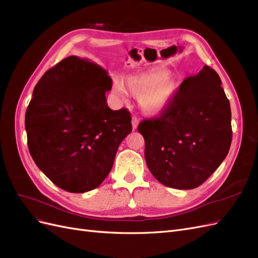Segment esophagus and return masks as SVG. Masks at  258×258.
<instances>
[{
  "instance_id": "1",
  "label": "esophagus",
  "mask_w": 258,
  "mask_h": 258,
  "mask_svg": "<svg viewBox=\"0 0 258 258\" xmlns=\"http://www.w3.org/2000/svg\"><path fill=\"white\" fill-rule=\"evenodd\" d=\"M131 123H132V128H134V130H136L139 126V118H138V117H136V116L132 117Z\"/></svg>"
}]
</instances>
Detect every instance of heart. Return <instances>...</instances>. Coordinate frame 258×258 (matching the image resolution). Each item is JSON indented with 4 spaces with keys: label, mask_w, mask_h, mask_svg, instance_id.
I'll return each mask as SVG.
<instances>
[{
    "label": "heart",
    "mask_w": 258,
    "mask_h": 258,
    "mask_svg": "<svg viewBox=\"0 0 258 258\" xmlns=\"http://www.w3.org/2000/svg\"><path fill=\"white\" fill-rule=\"evenodd\" d=\"M170 73L165 69H152L131 74L127 79V86L132 93L141 95L140 105L151 115L163 112L170 105L175 93V85L169 80ZM116 93L121 98L128 96L126 86L120 80L114 85Z\"/></svg>",
    "instance_id": "b5f03b06"
}]
</instances>
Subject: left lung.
<instances>
[{
	"label": "left lung",
	"mask_w": 258,
	"mask_h": 258,
	"mask_svg": "<svg viewBox=\"0 0 258 258\" xmlns=\"http://www.w3.org/2000/svg\"><path fill=\"white\" fill-rule=\"evenodd\" d=\"M138 131L157 181L171 188H196L220 167L231 144L230 104L220 76L205 66L186 77L162 114L142 120Z\"/></svg>",
	"instance_id": "left-lung-1"
}]
</instances>
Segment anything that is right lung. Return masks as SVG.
Listing matches in <instances>:
<instances>
[{
    "label": "right lung",
    "instance_id": "add662e5",
    "mask_svg": "<svg viewBox=\"0 0 258 258\" xmlns=\"http://www.w3.org/2000/svg\"><path fill=\"white\" fill-rule=\"evenodd\" d=\"M106 70L76 56L61 60L36 84L26 112L29 152L50 181L70 192L97 188L132 130L128 110L113 111Z\"/></svg>",
    "mask_w": 258,
    "mask_h": 258
}]
</instances>
